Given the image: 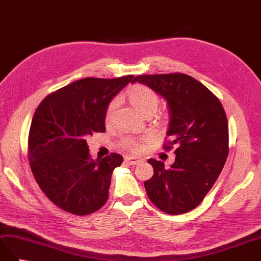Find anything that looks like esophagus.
<instances>
[{
    "mask_svg": "<svg viewBox=\"0 0 261 261\" xmlns=\"http://www.w3.org/2000/svg\"><path fill=\"white\" fill-rule=\"evenodd\" d=\"M124 160L125 162H128L129 165H132V166H136V165H139V163L143 162L142 158H136V156H131V155L124 156Z\"/></svg>",
    "mask_w": 261,
    "mask_h": 261,
    "instance_id": "obj_1",
    "label": "esophagus"
}]
</instances>
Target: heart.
I'll return each mask as SVG.
<instances>
[{
  "mask_svg": "<svg viewBox=\"0 0 261 261\" xmlns=\"http://www.w3.org/2000/svg\"><path fill=\"white\" fill-rule=\"evenodd\" d=\"M128 96L132 106L143 116L147 113H154L159 106L160 98L153 89L145 86V84H135V86L126 90ZM119 105V98H113L107 107L106 110V122H111L113 114L116 112ZM150 140V137H124L121 139L120 144L131 152H141L145 144Z\"/></svg>",
  "mask_w": 261,
  "mask_h": 261,
  "instance_id": "b5f03b06",
  "label": "heart"
}]
</instances>
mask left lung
<instances>
[{
  "mask_svg": "<svg viewBox=\"0 0 261 261\" xmlns=\"http://www.w3.org/2000/svg\"><path fill=\"white\" fill-rule=\"evenodd\" d=\"M132 82L147 84L167 100L171 118L163 149L177 145L175 161L169 169L162 161L148 160L154 173L144 182L145 191L163 213H188L201 203L226 163V112L208 88L185 73L138 75Z\"/></svg>",
  "mask_w": 261,
  "mask_h": 261,
  "instance_id": "8db88e82",
  "label": "left lung"
}]
</instances>
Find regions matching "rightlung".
<instances>
[{"label":"right lung","instance_id":"add662e5","mask_svg":"<svg viewBox=\"0 0 261 261\" xmlns=\"http://www.w3.org/2000/svg\"><path fill=\"white\" fill-rule=\"evenodd\" d=\"M132 77L81 79L48 94L35 110L28 141L30 167L44 195L66 213L90 215L107 202L112 171L123 156L113 152L94 161L87 139L106 131L109 102Z\"/></svg>","mask_w":261,"mask_h":261}]
</instances>
